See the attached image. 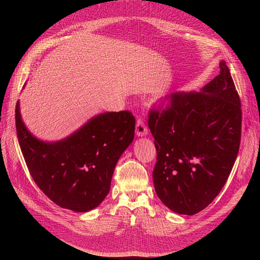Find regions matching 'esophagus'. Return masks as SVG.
<instances>
[{
	"instance_id": "esophagus-1",
	"label": "esophagus",
	"mask_w": 260,
	"mask_h": 260,
	"mask_svg": "<svg viewBox=\"0 0 260 260\" xmlns=\"http://www.w3.org/2000/svg\"><path fill=\"white\" fill-rule=\"evenodd\" d=\"M136 134L138 137H145L148 135V129L142 119H138V121H137Z\"/></svg>"
}]
</instances>
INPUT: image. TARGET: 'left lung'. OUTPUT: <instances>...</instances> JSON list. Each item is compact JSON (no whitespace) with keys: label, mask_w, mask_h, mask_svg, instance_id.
<instances>
[{"label":"left lung","mask_w":260,"mask_h":260,"mask_svg":"<svg viewBox=\"0 0 260 260\" xmlns=\"http://www.w3.org/2000/svg\"><path fill=\"white\" fill-rule=\"evenodd\" d=\"M200 91H176L162 112L152 110L148 125L157 161V197L177 214L194 215L219 194L238 156L242 110L229 67Z\"/></svg>","instance_id":"left-lung-1"}]
</instances>
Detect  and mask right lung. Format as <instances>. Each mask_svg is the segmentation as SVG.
<instances>
[{"mask_svg":"<svg viewBox=\"0 0 260 260\" xmlns=\"http://www.w3.org/2000/svg\"><path fill=\"white\" fill-rule=\"evenodd\" d=\"M15 123L22 155L38 187L57 206L85 213L109 193L116 164L134 140L136 120L128 111L105 112L63 139L44 141L26 127L18 101Z\"/></svg>","mask_w":260,"mask_h":260,"instance_id":"obj_1","label":"right lung"}]
</instances>
